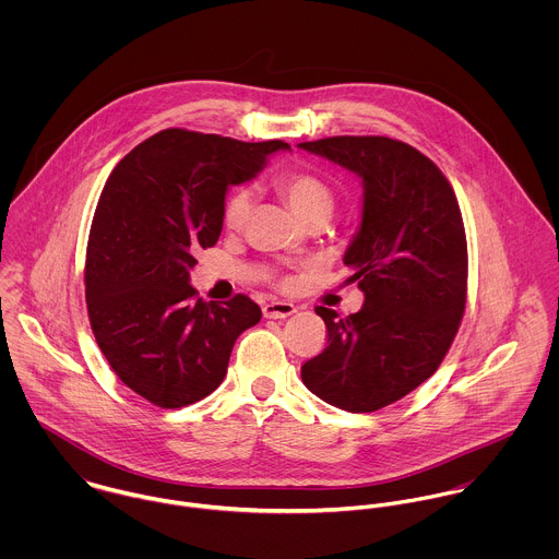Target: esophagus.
<instances>
[{
	"label": "esophagus",
	"instance_id": "1",
	"mask_svg": "<svg viewBox=\"0 0 559 559\" xmlns=\"http://www.w3.org/2000/svg\"><path fill=\"white\" fill-rule=\"evenodd\" d=\"M295 312H297V308L293 304H286V301H271V304L262 306V314L266 319H288Z\"/></svg>",
	"mask_w": 559,
	"mask_h": 559
}]
</instances>
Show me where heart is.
<instances>
[{
  "label": "heart",
  "instance_id": "b5f03b06",
  "mask_svg": "<svg viewBox=\"0 0 559 559\" xmlns=\"http://www.w3.org/2000/svg\"><path fill=\"white\" fill-rule=\"evenodd\" d=\"M280 193L288 200L293 211L301 219H310L319 213H331L333 209V191L324 178L310 169H288L277 176L275 180ZM253 209V193L247 187H239L230 191L224 204V224L228 230L245 228ZM284 286L288 282H282Z\"/></svg>",
  "mask_w": 559,
  "mask_h": 559
}]
</instances>
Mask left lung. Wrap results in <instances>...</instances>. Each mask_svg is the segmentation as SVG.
<instances>
[{
  "instance_id": "1",
  "label": "left lung",
  "mask_w": 559,
  "mask_h": 559,
  "mask_svg": "<svg viewBox=\"0 0 559 559\" xmlns=\"http://www.w3.org/2000/svg\"><path fill=\"white\" fill-rule=\"evenodd\" d=\"M364 182L359 233L344 253L366 301L340 317L319 306L324 350L301 366L306 388L350 413H372L430 379L450 350L467 304V237L443 171L383 135L299 144Z\"/></svg>"
}]
</instances>
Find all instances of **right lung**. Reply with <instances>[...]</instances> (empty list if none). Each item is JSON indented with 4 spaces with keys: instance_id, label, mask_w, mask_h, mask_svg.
<instances>
[{
    "instance_id": "add662e5",
    "label": "right lung",
    "mask_w": 559,
    "mask_h": 559,
    "mask_svg": "<svg viewBox=\"0 0 559 559\" xmlns=\"http://www.w3.org/2000/svg\"><path fill=\"white\" fill-rule=\"evenodd\" d=\"M288 148L165 129L109 174L85 249L87 319L118 379L155 406L215 392L237 337L262 317L247 295L202 301L189 271L219 240L228 187Z\"/></svg>"
}]
</instances>
